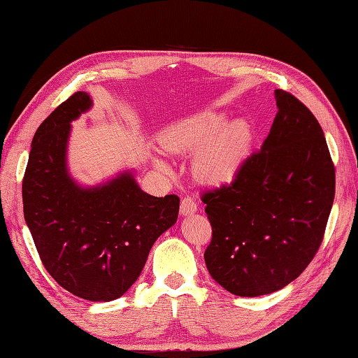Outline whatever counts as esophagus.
Listing matches in <instances>:
<instances>
[{"label":"esophagus","mask_w":358,"mask_h":358,"mask_svg":"<svg viewBox=\"0 0 358 358\" xmlns=\"http://www.w3.org/2000/svg\"><path fill=\"white\" fill-rule=\"evenodd\" d=\"M197 201H195L192 197H185L183 200H181V205H180V214L181 215H191L194 214L195 211H197Z\"/></svg>","instance_id":"esophagus-1"}]
</instances>
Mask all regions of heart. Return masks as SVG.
Segmentation results:
<instances>
[{"label": "heart", "instance_id": "1", "mask_svg": "<svg viewBox=\"0 0 358 358\" xmlns=\"http://www.w3.org/2000/svg\"><path fill=\"white\" fill-rule=\"evenodd\" d=\"M253 131L248 122H225V116L205 111L172 125L164 131L161 144L169 152H194L192 172L206 185L222 186L236 178L247 159ZM157 166L167 171L164 161Z\"/></svg>", "mask_w": 358, "mask_h": 358}]
</instances>
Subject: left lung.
Returning a JSON list of instances; mask_svg holds the SVG:
<instances>
[{
    "label": "left lung",
    "instance_id": "left-lung-1",
    "mask_svg": "<svg viewBox=\"0 0 358 358\" xmlns=\"http://www.w3.org/2000/svg\"><path fill=\"white\" fill-rule=\"evenodd\" d=\"M278 113L261 150L229 185L203 192L213 239L209 275L237 296L282 289L317 255L335 197V167L317 117L276 90Z\"/></svg>",
    "mask_w": 358,
    "mask_h": 358
}]
</instances>
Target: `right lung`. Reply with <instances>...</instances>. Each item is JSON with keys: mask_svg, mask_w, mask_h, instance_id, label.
<instances>
[{"mask_svg": "<svg viewBox=\"0 0 358 358\" xmlns=\"http://www.w3.org/2000/svg\"><path fill=\"white\" fill-rule=\"evenodd\" d=\"M91 107L77 91L37 129L23 178L24 220L41 262L73 295L107 303L141 275L152 245L178 217L177 195L153 197L131 172L94 187L69 177L71 121Z\"/></svg>", "mask_w": 358, "mask_h": 358, "instance_id": "right-lung-1", "label": "right lung"}]
</instances>
